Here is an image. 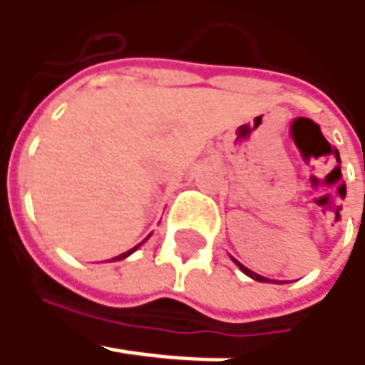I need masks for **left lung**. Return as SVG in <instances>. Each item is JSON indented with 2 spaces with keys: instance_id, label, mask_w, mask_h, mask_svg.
Returning <instances> with one entry per match:
<instances>
[{
  "instance_id": "left-lung-1",
  "label": "left lung",
  "mask_w": 365,
  "mask_h": 365,
  "mask_svg": "<svg viewBox=\"0 0 365 365\" xmlns=\"http://www.w3.org/2000/svg\"><path fill=\"white\" fill-rule=\"evenodd\" d=\"M235 264H237V266H240V268H242V272L247 274V276H250V278H254V280H258V282H270V280H268V278H264V276H259V274L252 272V270H250V268H245V266H242V264H240V262H235Z\"/></svg>"
}]
</instances>
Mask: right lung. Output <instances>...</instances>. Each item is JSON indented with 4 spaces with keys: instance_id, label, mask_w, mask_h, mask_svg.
<instances>
[{
    "instance_id": "right-lung-1",
    "label": "right lung",
    "mask_w": 365,
    "mask_h": 365,
    "mask_svg": "<svg viewBox=\"0 0 365 365\" xmlns=\"http://www.w3.org/2000/svg\"><path fill=\"white\" fill-rule=\"evenodd\" d=\"M135 250H138V245H135V247H132L130 252H125V254H121V256H118V258H115V259H123V258H125V256H130L132 252H135Z\"/></svg>"
}]
</instances>
